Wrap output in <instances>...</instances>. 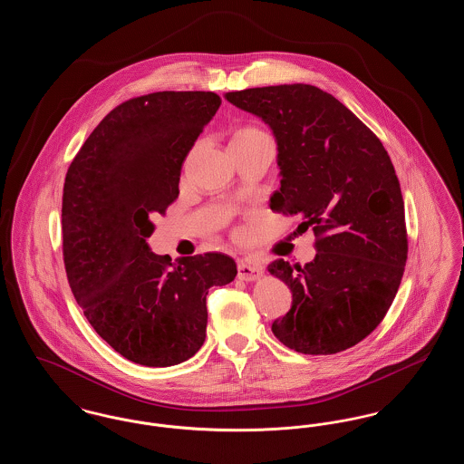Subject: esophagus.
<instances>
[{"mask_svg": "<svg viewBox=\"0 0 464 464\" xmlns=\"http://www.w3.org/2000/svg\"><path fill=\"white\" fill-rule=\"evenodd\" d=\"M263 271H265V267L261 263H256L250 259H245L238 263V278H242L245 282L257 280L263 275Z\"/></svg>", "mask_w": 464, "mask_h": 464, "instance_id": "esophagus-1", "label": "esophagus"}]
</instances>
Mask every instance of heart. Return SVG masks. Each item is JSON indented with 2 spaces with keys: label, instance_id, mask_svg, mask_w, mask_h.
I'll use <instances>...</instances> for the list:
<instances>
[{
  "label": "heart",
  "instance_id": "heart-1",
  "mask_svg": "<svg viewBox=\"0 0 464 464\" xmlns=\"http://www.w3.org/2000/svg\"><path fill=\"white\" fill-rule=\"evenodd\" d=\"M265 140H271V139L263 129L256 125H243L233 133L229 146H248V144H257Z\"/></svg>",
  "mask_w": 464,
  "mask_h": 464
}]
</instances>
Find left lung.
Returning a JSON list of instances; mask_svg holds the SVG:
<instances>
[{
	"mask_svg": "<svg viewBox=\"0 0 464 464\" xmlns=\"http://www.w3.org/2000/svg\"><path fill=\"white\" fill-rule=\"evenodd\" d=\"M237 108L263 118L278 142L280 189L271 210L299 216L314 231V259H278L292 306L271 325L290 350L334 354L382 322L407 263L405 208L382 142L331 93L304 83L227 92Z\"/></svg>",
	"mask_w": 464,
	"mask_h": 464,
	"instance_id": "8db88e82",
	"label": "left lung"
}]
</instances>
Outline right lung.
<instances>
[{
	"label": "right lung",
	"mask_w": 464,
	"mask_h": 464,
	"mask_svg": "<svg viewBox=\"0 0 464 464\" xmlns=\"http://www.w3.org/2000/svg\"><path fill=\"white\" fill-rule=\"evenodd\" d=\"M221 106L214 92H153L110 111L67 169L63 257L90 325L127 360L176 365L198 352L207 294L237 276L221 252L156 256L153 218L179 197L182 161Z\"/></svg>",
	"instance_id": "obj_1"
}]
</instances>
